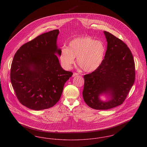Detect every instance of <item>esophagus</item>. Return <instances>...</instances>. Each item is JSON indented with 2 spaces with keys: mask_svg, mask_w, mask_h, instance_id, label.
I'll return each mask as SVG.
<instances>
[{
  "mask_svg": "<svg viewBox=\"0 0 147 147\" xmlns=\"http://www.w3.org/2000/svg\"><path fill=\"white\" fill-rule=\"evenodd\" d=\"M78 75H79V73L74 72V73H73V77H76V76H77Z\"/></svg>",
  "mask_w": 147,
  "mask_h": 147,
  "instance_id": "34e87169",
  "label": "esophagus"
}]
</instances>
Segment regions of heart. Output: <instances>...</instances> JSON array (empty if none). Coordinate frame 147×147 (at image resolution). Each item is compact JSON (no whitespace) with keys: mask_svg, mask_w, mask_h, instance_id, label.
Segmentation results:
<instances>
[{"mask_svg":"<svg viewBox=\"0 0 147 147\" xmlns=\"http://www.w3.org/2000/svg\"><path fill=\"white\" fill-rule=\"evenodd\" d=\"M106 47L104 43L96 41L89 36L76 37L68 43V47H63L59 58L63 67L69 69L76 62L82 70L92 72L98 69L104 61Z\"/></svg>","mask_w":147,"mask_h":147,"instance_id":"b5f03b06","label":"heart"}]
</instances>
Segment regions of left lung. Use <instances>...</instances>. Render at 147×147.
Instances as JSON below:
<instances>
[{
	"instance_id": "8db88e82",
	"label": "left lung",
	"mask_w": 147,
	"mask_h": 147,
	"mask_svg": "<svg viewBox=\"0 0 147 147\" xmlns=\"http://www.w3.org/2000/svg\"><path fill=\"white\" fill-rule=\"evenodd\" d=\"M107 47L100 67L84 76L83 96L85 103L92 109L107 110L121 105L135 80V64L133 55L126 43L104 31ZM109 100H100L101 95Z\"/></svg>"
}]
</instances>
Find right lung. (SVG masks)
Segmentation results:
<instances>
[{
	"mask_svg": "<svg viewBox=\"0 0 147 147\" xmlns=\"http://www.w3.org/2000/svg\"><path fill=\"white\" fill-rule=\"evenodd\" d=\"M58 30L39 35L17 51L11 65L10 80L22 105L34 110L50 108L60 99L73 73L61 67L57 45Z\"/></svg>",
	"mask_w": 147,
	"mask_h": 147,
	"instance_id": "right-lung-1",
	"label": "right lung"
}]
</instances>
